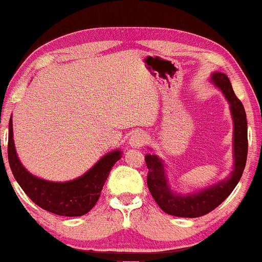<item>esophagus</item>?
<instances>
[{
  "label": "esophagus",
  "instance_id": "esophagus-1",
  "mask_svg": "<svg viewBox=\"0 0 262 262\" xmlns=\"http://www.w3.org/2000/svg\"><path fill=\"white\" fill-rule=\"evenodd\" d=\"M146 139H148V136L144 132H136V133L132 134L130 139H129V144L133 148H140V146L145 144Z\"/></svg>",
  "mask_w": 262,
  "mask_h": 262
}]
</instances>
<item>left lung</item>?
<instances>
[{"label": "left lung", "instance_id": "obj_1", "mask_svg": "<svg viewBox=\"0 0 262 262\" xmlns=\"http://www.w3.org/2000/svg\"><path fill=\"white\" fill-rule=\"evenodd\" d=\"M216 87L223 91L228 99L234 119V159L235 166L226 180L220 182L205 190L191 195L174 194L169 188L164 171L163 162L157 155L148 154L145 164L148 168V184L151 196L164 212L180 217H199L214 210L231 194L238 180L241 179L248 158V122L246 113L241 100L235 96L228 76L224 73H214L211 77Z\"/></svg>", "mask_w": 262, "mask_h": 262}]
</instances>
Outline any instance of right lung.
Wrapping results in <instances>:
<instances>
[{
	"label": "right lung",
	"mask_w": 262,
	"mask_h": 262,
	"mask_svg": "<svg viewBox=\"0 0 262 262\" xmlns=\"http://www.w3.org/2000/svg\"><path fill=\"white\" fill-rule=\"evenodd\" d=\"M7 153L14 179L28 198L39 208L61 216H82L87 214L98 201L112 168L120 159L119 150L111 151L91 170L72 182L53 183L39 179L28 173L17 158L13 143L12 119H10L8 124Z\"/></svg>",
	"instance_id": "obj_1"
}]
</instances>
